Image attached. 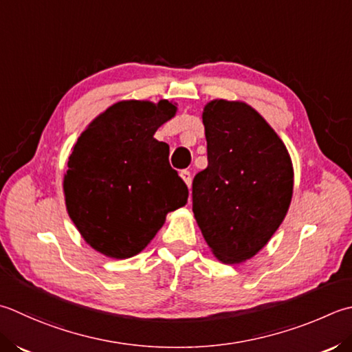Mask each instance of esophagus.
I'll use <instances>...</instances> for the list:
<instances>
[{"instance_id": "1", "label": "esophagus", "mask_w": 352, "mask_h": 352, "mask_svg": "<svg viewBox=\"0 0 352 352\" xmlns=\"http://www.w3.org/2000/svg\"><path fill=\"white\" fill-rule=\"evenodd\" d=\"M180 177L183 178V182H184L186 184H188V188L190 189V186H192V175H190V172L184 169V170L180 172Z\"/></svg>"}]
</instances>
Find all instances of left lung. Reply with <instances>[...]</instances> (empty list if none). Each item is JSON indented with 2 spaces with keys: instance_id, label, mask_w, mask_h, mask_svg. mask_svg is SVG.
I'll list each match as a JSON object with an SVG mask.
<instances>
[{
  "instance_id": "8db88e82",
  "label": "left lung",
  "mask_w": 352,
  "mask_h": 352,
  "mask_svg": "<svg viewBox=\"0 0 352 352\" xmlns=\"http://www.w3.org/2000/svg\"><path fill=\"white\" fill-rule=\"evenodd\" d=\"M208 168L192 183V210L224 264L253 258L290 208L293 164L284 142L256 109L215 99L204 107Z\"/></svg>"
}]
</instances>
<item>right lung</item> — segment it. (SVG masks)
<instances>
[{"instance_id": "1", "label": "right lung", "mask_w": 352, "mask_h": 352, "mask_svg": "<svg viewBox=\"0 0 352 352\" xmlns=\"http://www.w3.org/2000/svg\"><path fill=\"white\" fill-rule=\"evenodd\" d=\"M175 103L122 100L89 123L64 175L67 212L87 244L108 258L140 253L166 215L188 203V186L170 168L155 131Z\"/></svg>"}]
</instances>
